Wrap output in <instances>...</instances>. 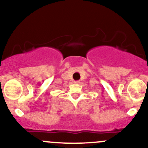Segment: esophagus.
Masks as SVG:
<instances>
[{
	"mask_svg": "<svg viewBox=\"0 0 148 148\" xmlns=\"http://www.w3.org/2000/svg\"><path fill=\"white\" fill-rule=\"evenodd\" d=\"M79 81H74V84H79Z\"/></svg>",
	"mask_w": 148,
	"mask_h": 148,
	"instance_id": "1",
	"label": "esophagus"
}]
</instances>
